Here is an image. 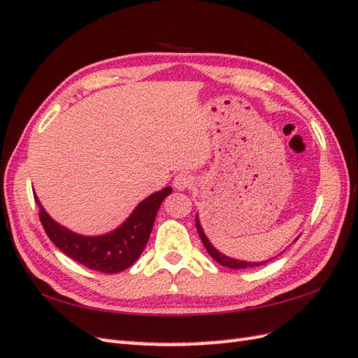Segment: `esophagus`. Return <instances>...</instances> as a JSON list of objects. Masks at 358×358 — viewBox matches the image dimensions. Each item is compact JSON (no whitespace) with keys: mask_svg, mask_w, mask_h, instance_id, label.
<instances>
[{"mask_svg":"<svg viewBox=\"0 0 358 358\" xmlns=\"http://www.w3.org/2000/svg\"><path fill=\"white\" fill-rule=\"evenodd\" d=\"M194 185V178L189 173H178L177 177L173 178V187L177 191H186Z\"/></svg>","mask_w":358,"mask_h":358,"instance_id":"1","label":"esophagus"}]
</instances>
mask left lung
Masks as SVG:
<instances>
[{
    "label": "left lung",
    "instance_id": "left-lung-1",
    "mask_svg": "<svg viewBox=\"0 0 358 358\" xmlns=\"http://www.w3.org/2000/svg\"><path fill=\"white\" fill-rule=\"evenodd\" d=\"M195 224H196V232H199L200 238H201V241H203V245H204V248H206L209 255H210L212 258H214V260H215L217 263L226 266V268H231V269H248V268H255V266H262V264H264V263H268V262H263V263L241 262V260H234V258H229V257L223 255L222 252H218V250L210 245V241L208 240L206 235H204V232H203V229H201V224H200V222H199V217H195Z\"/></svg>",
    "mask_w": 358,
    "mask_h": 358
}]
</instances>
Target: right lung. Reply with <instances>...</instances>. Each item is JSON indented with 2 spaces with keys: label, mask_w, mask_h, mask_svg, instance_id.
I'll return each instance as SVG.
<instances>
[{
  "label": "right lung",
  "mask_w": 358,
  "mask_h": 358,
  "mask_svg": "<svg viewBox=\"0 0 358 358\" xmlns=\"http://www.w3.org/2000/svg\"><path fill=\"white\" fill-rule=\"evenodd\" d=\"M171 192L172 187L167 186L152 194L135 208L123 224L100 237H85L66 229L49 217L36 195L34 199L40 208V222L53 245L89 269L117 273L132 266L141 255L154 227L157 212Z\"/></svg>",
  "instance_id": "add662e5"
}]
</instances>
